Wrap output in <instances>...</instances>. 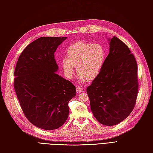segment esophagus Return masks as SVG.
Returning <instances> with one entry per match:
<instances>
[{"instance_id": "34e87169", "label": "esophagus", "mask_w": 153, "mask_h": 153, "mask_svg": "<svg viewBox=\"0 0 153 153\" xmlns=\"http://www.w3.org/2000/svg\"><path fill=\"white\" fill-rule=\"evenodd\" d=\"M76 92L78 94H80L83 91V88L82 87H77L76 88Z\"/></svg>"}]
</instances>
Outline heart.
<instances>
[{"mask_svg":"<svg viewBox=\"0 0 153 153\" xmlns=\"http://www.w3.org/2000/svg\"><path fill=\"white\" fill-rule=\"evenodd\" d=\"M67 58L62 61L66 75L71 78L76 67L82 80H93L99 74L106 57L103 46L99 43L91 44L79 41L70 45L66 51Z\"/></svg>","mask_w":153,"mask_h":153,"instance_id":"heart-1","label":"heart"}]
</instances>
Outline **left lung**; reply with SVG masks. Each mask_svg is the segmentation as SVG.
<instances>
[{
  "label": "left lung",
  "mask_w": 153,
  "mask_h": 153,
  "mask_svg": "<svg viewBox=\"0 0 153 153\" xmlns=\"http://www.w3.org/2000/svg\"><path fill=\"white\" fill-rule=\"evenodd\" d=\"M109 53L99 75L87 88L91 109L98 122L113 126L132 111L138 94L137 64L127 45L109 39Z\"/></svg>",
  "instance_id": "8db88e82"
}]
</instances>
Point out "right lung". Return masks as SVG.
<instances>
[{
    "label": "right lung",
    "instance_id": "obj_1",
    "mask_svg": "<svg viewBox=\"0 0 153 153\" xmlns=\"http://www.w3.org/2000/svg\"><path fill=\"white\" fill-rule=\"evenodd\" d=\"M66 37L43 36L26 46L14 71V87L26 118L40 128L52 130L65 123L68 102L76 88L56 73L57 47Z\"/></svg>",
    "mask_w": 153,
    "mask_h": 153
}]
</instances>
